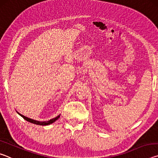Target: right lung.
Returning a JSON list of instances; mask_svg holds the SVG:
<instances>
[{"label": "right lung", "mask_w": 158, "mask_h": 158, "mask_svg": "<svg viewBox=\"0 0 158 158\" xmlns=\"http://www.w3.org/2000/svg\"><path fill=\"white\" fill-rule=\"evenodd\" d=\"M17 113H18L19 114L21 117L23 118H24V119L26 120V121H28V122H30V123H34V124L40 125H50V124H52V123H53V122H55L56 121V120H58V118H60V115H58V116H56V118H52V119L49 120V121L41 122V121H35V120H33V119L29 118H28V117H26V116H23L22 114H19V112H17Z\"/></svg>", "instance_id": "right-lung-1"}]
</instances>
